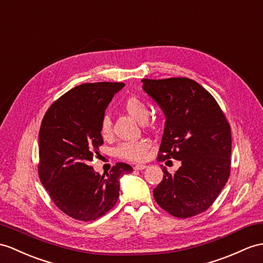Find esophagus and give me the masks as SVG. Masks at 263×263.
I'll list each match as a JSON object with an SVG mask.
<instances>
[{"instance_id": "1", "label": "esophagus", "mask_w": 263, "mask_h": 263, "mask_svg": "<svg viewBox=\"0 0 263 263\" xmlns=\"http://www.w3.org/2000/svg\"><path fill=\"white\" fill-rule=\"evenodd\" d=\"M144 168H146L145 164H137V165L134 166V170H137V171H142Z\"/></svg>"}]
</instances>
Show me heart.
Masks as SVG:
<instances>
[{
    "mask_svg": "<svg viewBox=\"0 0 263 263\" xmlns=\"http://www.w3.org/2000/svg\"><path fill=\"white\" fill-rule=\"evenodd\" d=\"M123 108L132 118L136 119L139 123L145 121L149 114L147 102L136 95L128 96L123 102ZM111 129V120L109 116L105 115L100 121V135L104 138L110 137ZM148 148L149 143L147 142L146 139H139L132 140V142L120 143L116 148H115V153H116V155L118 157L127 159V161L140 162L144 161L146 158L147 153H148Z\"/></svg>",
    "mask_w": 263,
    "mask_h": 263,
    "instance_id": "b5f03b06",
    "label": "heart"
}]
</instances>
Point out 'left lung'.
<instances>
[{
  "label": "left lung",
  "instance_id": "8db88e82",
  "mask_svg": "<svg viewBox=\"0 0 263 263\" xmlns=\"http://www.w3.org/2000/svg\"><path fill=\"white\" fill-rule=\"evenodd\" d=\"M143 82L166 116L157 159L182 162L174 174L163 167L154 198L175 217L200 214L214 203L231 173V127L213 96L196 81L182 77Z\"/></svg>",
  "mask_w": 263,
  "mask_h": 263
}]
</instances>
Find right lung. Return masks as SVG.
<instances>
[{"label":"right lung","mask_w":263,"mask_h":263,"mask_svg":"<svg viewBox=\"0 0 263 263\" xmlns=\"http://www.w3.org/2000/svg\"><path fill=\"white\" fill-rule=\"evenodd\" d=\"M123 82L82 83L49 107L39 132L37 173L42 185L63 213L79 221H93L114 208L119 178L133 171L117 163L106 176L89 165L98 157L100 121Z\"/></svg>","instance_id":"1"}]
</instances>
